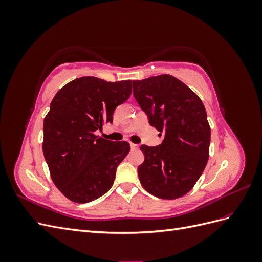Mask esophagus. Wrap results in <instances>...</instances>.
<instances>
[{
	"mask_svg": "<svg viewBox=\"0 0 262 262\" xmlns=\"http://www.w3.org/2000/svg\"><path fill=\"white\" fill-rule=\"evenodd\" d=\"M130 146L132 149H138L139 148V145L138 144H134V143H130Z\"/></svg>",
	"mask_w": 262,
	"mask_h": 262,
	"instance_id": "1",
	"label": "esophagus"
}]
</instances>
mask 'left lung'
<instances>
[{
    "label": "left lung",
    "instance_id": "obj_1",
    "mask_svg": "<svg viewBox=\"0 0 262 262\" xmlns=\"http://www.w3.org/2000/svg\"><path fill=\"white\" fill-rule=\"evenodd\" d=\"M132 83L134 97L149 124L164 134L158 146L141 145V185L161 199H178L193 188L209 160L211 128L204 105L193 91L169 74Z\"/></svg>",
    "mask_w": 262,
    "mask_h": 262
}]
</instances>
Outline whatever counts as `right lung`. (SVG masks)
<instances>
[{
    "instance_id": "add662e5",
    "label": "right lung",
    "mask_w": 262,
    "mask_h": 262,
    "mask_svg": "<svg viewBox=\"0 0 262 262\" xmlns=\"http://www.w3.org/2000/svg\"><path fill=\"white\" fill-rule=\"evenodd\" d=\"M131 93L130 80L84 76L55 94L43 120L42 150L52 181L69 200L91 202L114 185L117 166L130 144L105 140L95 131L113 122L115 109Z\"/></svg>"
}]
</instances>
